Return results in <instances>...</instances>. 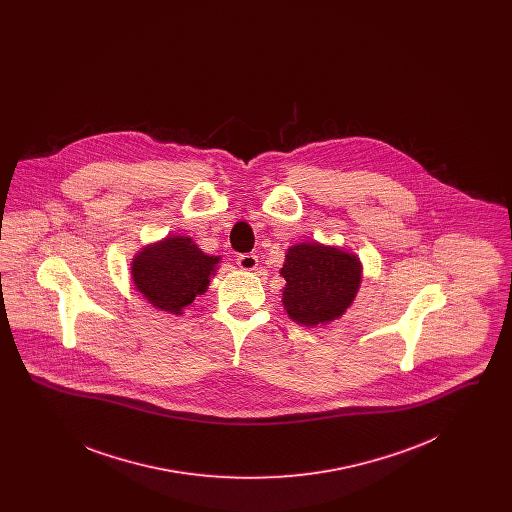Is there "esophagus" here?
I'll return each instance as SVG.
<instances>
[{
    "label": "esophagus",
    "mask_w": 512,
    "mask_h": 512,
    "mask_svg": "<svg viewBox=\"0 0 512 512\" xmlns=\"http://www.w3.org/2000/svg\"><path fill=\"white\" fill-rule=\"evenodd\" d=\"M257 263H259V259H257V255H253V253H242V255H238V259H236V265L242 268V270H255Z\"/></svg>",
    "instance_id": "esophagus-1"
}]
</instances>
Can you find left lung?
Returning a JSON list of instances; mask_svg holds the SVG:
<instances>
[{"mask_svg":"<svg viewBox=\"0 0 512 512\" xmlns=\"http://www.w3.org/2000/svg\"><path fill=\"white\" fill-rule=\"evenodd\" d=\"M286 280L282 303L292 320L317 326L336 320L353 303L361 284V263L336 247L293 245L280 270Z\"/></svg>","mask_w":512,"mask_h":512,"instance_id":"left-lung-1","label":"left lung"}]
</instances>
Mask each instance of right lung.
<instances>
[{
    "mask_svg": "<svg viewBox=\"0 0 512 512\" xmlns=\"http://www.w3.org/2000/svg\"><path fill=\"white\" fill-rule=\"evenodd\" d=\"M217 263L219 257L205 255L192 238H165L136 255L132 280L153 307L180 315L195 295L207 290Z\"/></svg>",
    "mask_w": 512,
    "mask_h": 512,
    "instance_id": "1",
    "label": "right lung"
}]
</instances>
